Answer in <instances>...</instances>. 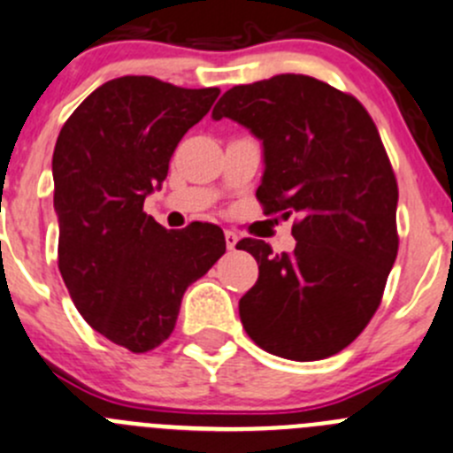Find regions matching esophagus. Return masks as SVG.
<instances>
[{
	"label": "esophagus",
	"mask_w": 453,
	"mask_h": 453,
	"mask_svg": "<svg viewBox=\"0 0 453 453\" xmlns=\"http://www.w3.org/2000/svg\"><path fill=\"white\" fill-rule=\"evenodd\" d=\"M224 240H226V249H229V251H234L235 244H238V235H235L234 231H224Z\"/></svg>",
	"instance_id": "34e87169"
}]
</instances>
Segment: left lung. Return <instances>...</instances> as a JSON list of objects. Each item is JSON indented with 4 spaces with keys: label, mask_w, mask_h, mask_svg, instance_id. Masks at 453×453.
Here are the masks:
<instances>
[{
    "label": "left lung",
    "mask_w": 453,
    "mask_h": 453,
    "mask_svg": "<svg viewBox=\"0 0 453 453\" xmlns=\"http://www.w3.org/2000/svg\"><path fill=\"white\" fill-rule=\"evenodd\" d=\"M222 118L262 142L265 213L298 215L291 253L235 244L260 269L240 300L244 331L280 358H329L369 325L398 256V184L376 124L353 95L294 73L226 90Z\"/></svg>",
    "instance_id": "obj_1"
}]
</instances>
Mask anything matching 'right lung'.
Segmentation results:
<instances>
[{"label": "right lung", "mask_w": 453, "mask_h": 453, "mask_svg": "<svg viewBox=\"0 0 453 453\" xmlns=\"http://www.w3.org/2000/svg\"><path fill=\"white\" fill-rule=\"evenodd\" d=\"M218 95L149 75L118 77L73 111L55 144L59 273L81 318L133 353L173 334L187 287L226 251L218 224L166 231L144 213L175 146Z\"/></svg>", "instance_id": "1"}]
</instances>
